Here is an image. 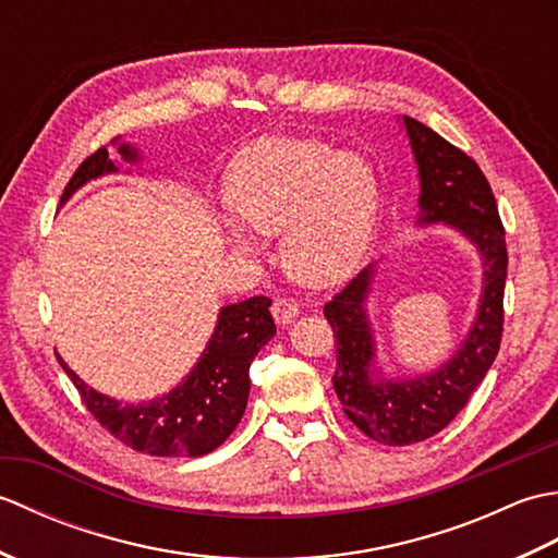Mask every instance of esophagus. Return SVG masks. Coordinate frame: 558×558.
I'll return each instance as SVG.
<instances>
[{
  "instance_id": "esophagus-1",
  "label": "esophagus",
  "mask_w": 558,
  "mask_h": 558,
  "mask_svg": "<svg viewBox=\"0 0 558 558\" xmlns=\"http://www.w3.org/2000/svg\"><path fill=\"white\" fill-rule=\"evenodd\" d=\"M270 312H272V318H276L278 326H288V324H292V318L300 314V304L292 300H286V298H278L276 302H272Z\"/></svg>"
}]
</instances>
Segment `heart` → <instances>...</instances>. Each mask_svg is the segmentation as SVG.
Masks as SVG:
<instances>
[{
  "instance_id": "obj_1",
  "label": "heart",
  "mask_w": 558,
  "mask_h": 558,
  "mask_svg": "<svg viewBox=\"0 0 558 558\" xmlns=\"http://www.w3.org/2000/svg\"><path fill=\"white\" fill-rule=\"evenodd\" d=\"M234 216L260 234H286V260L314 286L348 278L372 244L378 182L372 165L312 138L268 136L244 148L228 174ZM240 252L258 242L241 222H225Z\"/></svg>"
}]
</instances>
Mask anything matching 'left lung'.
I'll list each match as a JSON object with an SVG mask.
<instances>
[{"label": "left lung", "mask_w": 558, "mask_h": 558, "mask_svg": "<svg viewBox=\"0 0 558 558\" xmlns=\"http://www.w3.org/2000/svg\"><path fill=\"white\" fill-rule=\"evenodd\" d=\"M402 126L420 170L417 225L441 222L460 232L480 252L484 276L477 316L465 340L429 374L386 378L376 366V340L366 312L376 264L324 306L336 336L333 388L342 410L360 432L386 446L424 441L468 405L499 354L508 268L499 208L477 162L412 117H402Z\"/></svg>", "instance_id": "8db88e82"}]
</instances>
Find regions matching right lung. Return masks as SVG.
Returning <instances> with one entry per match:
<instances>
[{"mask_svg":"<svg viewBox=\"0 0 558 558\" xmlns=\"http://www.w3.org/2000/svg\"><path fill=\"white\" fill-rule=\"evenodd\" d=\"M112 146H117L124 162H141L138 148L124 144L120 136L112 141ZM114 172H120V165L110 160L108 148H98L78 165L59 206H64L86 182ZM268 306V298H248L222 306L194 369L170 393L153 400L122 402L105 396L69 369L59 354L57 360L78 388L93 417L124 446L148 456L198 458L216 450L242 420L248 398V366L258 350L276 336Z\"/></svg>","mask_w":558,"mask_h":558,"instance_id":"1","label":"right lung"}]
</instances>
